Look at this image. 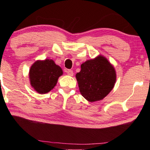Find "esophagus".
<instances>
[{
  "instance_id": "1",
  "label": "esophagus",
  "mask_w": 150,
  "mask_h": 150,
  "mask_svg": "<svg viewBox=\"0 0 150 150\" xmlns=\"http://www.w3.org/2000/svg\"><path fill=\"white\" fill-rule=\"evenodd\" d=\"M66 72L67 74H68L69 76H72L73 74H74V72L72 70H71V69H67V70H66Z\"/></svg>"
}]
</instances>
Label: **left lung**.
Listing matches in <instances>:
<instances>
[{
	"mask_svg": "<svg viewBox=\"0 0 150 150\" xmlns=\"http://www.w3.org/2000/svg\"><path fill=\"white\" fill-rule=\"evenodd\" d=\"M76 74L82 96L89 102L102 100L114 87L116 73L105 57L99 56L85 61Z\"/></svg>",
	"mask_w": 150,
	"mask_h": 150,
	"instance_id": "obj_1",
	"label": "left lung"
}]
</instances>
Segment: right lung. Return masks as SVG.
Masks as SVG:
<instances>
[{"mask_svg":"<svg viewBox=\"0 0 150 150\" xmlns=\"http://www.w3.org/2000/svg\"><path fill=\"white\" fill-rule=\"evenodd\" d=\"M62 74V69L52 59L37 61L29 71L30 85L39 93H46L54 88Z\"/></svg>","mask_w":150,"mask_h":150,"instance_id":"add662e5","label":"right lung"}]
</instances>
